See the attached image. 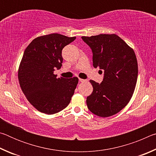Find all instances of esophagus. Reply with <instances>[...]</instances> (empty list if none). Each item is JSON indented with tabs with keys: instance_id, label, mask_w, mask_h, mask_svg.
Wrapping results in <instances>:
<instances>
[{
	"instance_id": "obj_1",
	"label": "esophagus",
	"mask_w": 156,
	"mask_h": 156,
	"mask_svg": "<svg viewBox=\"0 0 156 156\" xmlns=\"http://www.w3.org/2000/svg\"><path fill=\"white\" fill-rule=\"evenodd\" d=\"M79 81L80 82V83H85L87 80H84V79H82V78H79Z\"/></svg>"
}]
</instances>
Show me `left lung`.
Listing matches in <instances>:
<instances>
[{
  "label": "left lung",
  "instance_id": "8db88e82",
  "mask_svg": "<svg viewBox=\"0 0 156 156\" xmlns=\"http://www.w3.org/2000/svg\"><path fill=\"white\" fill-rule=\"evenodd\" d=\"M93 52V65L104 72L101 83L90 80L93 92L87 98L88 109L100 117H109L130 101L138 78V62L133 49L115 34L82 36Z\"/></svg>",
  "mask_w": 156,
  "mask_h": 156
}]
</instances>
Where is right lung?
Masks as SVG:
<instances>
[{"instance_id": "obj_1", "label": "right lung", "mask_w": 156, "mask_h": 156, "mask_svg": "<svg viewBox=\"0 0 156 156\" xmlns=\"http://www.w3.org/2000/svg\"><path fill=\"white\" fill-rule=\"evenodd\" d=\"M76 37L51 34L37 37L25 49L18 68L20 88L28 101L46 114H54L68 106L78 78H57L62 67V50Z\"/></svg>"}]
</instances>
